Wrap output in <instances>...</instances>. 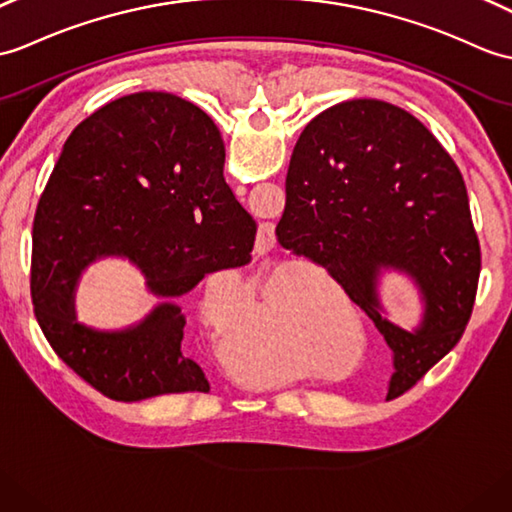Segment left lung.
I'll use <instances>...</instances> for the list:
<instances>
[{"label": "left lung", "instance_id": "1", "mask_svg": "<svg viewBox=\"0 0 512 512\" xmlns=\"http://www.w3.org/2000/svg\"><path fill=\"white\" fill-rule=\"evenodd\" d=\"M277 240L325 266L392 351L386 399L410 390L456 347L480 279L465 181L417 117L382 100L329 106L296 141ZM384 271L408 276L422 301L417 328L387 318Z\"/></svg>", "mask_w": 512, "mask_h": 512}]
</instances>
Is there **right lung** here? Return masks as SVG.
Masks as SVG:
<instances>
[{"instance_id":"obj_1","label":"right lung","mask_w":512,"mask_h":512,"mask_svg":"<svg viewBox=\"0 0 512 512\" xmlns=\"http://www.w3.org/2000/svg\"><path fill=\"white\" fill-rule=\"evenodd\" d=\"M224 141L196 104L139 91L104 104L65 141L32 231V303L71 371L115 401L209 392L181 351L178 303L213 270L251 261L257 224L222 176ZM128 258L160 303L124 330L77 323L81 272Z\"/></svg>"}]
</instances>
